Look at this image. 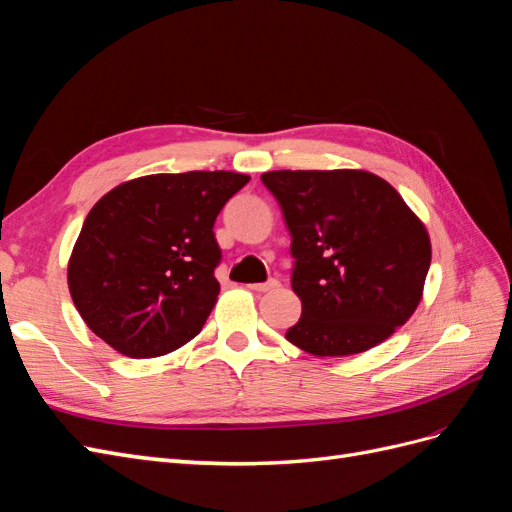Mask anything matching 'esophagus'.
<instances>
[{"mask_svg":"<svg viewBox=\"0 0 512 512\" xmlns=\"http://www.w3.org/2000/svg\"><path fill=\"white\" fill-rule=\"evenodd\" d=\"M250 288L256 290V292H269V290H277V288H280V282L273 280V277H271V280L262 282V284H252Z\"/></svg>","mask_w":512,"mask_h":512,"instance_id":"obj_1","label":"esophagus"}]
</instances>
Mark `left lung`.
I'll return each instance as SVG.
<instances>
[{
	"label": "left lung",
	"mask_w": 512,
	"mask_h": 512,
	"mask_svg": "<svg viewBox=\"0 0 512 512\" xmlns=\"http://www.w3.org/2000/svg\"><path fill=\"white\" fill-rule=\"evenodd\" d=\"M301 299L290 344L314 356L359 354L391 337L421 301L431 265L425 226L384 179L365 170H271Z\"/></svg>",
	"instance_id": "1"
}]
</instances>
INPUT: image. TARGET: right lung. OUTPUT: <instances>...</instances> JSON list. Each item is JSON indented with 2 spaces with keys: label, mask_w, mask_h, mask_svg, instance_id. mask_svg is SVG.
I'll return each instance as SVG.
<instances>
[{
  "label": "right lung",
  "mask_w": 512,
  "mask_h": 512,
  "mask_svg": "<svg viewBox=\"0 0 512 512\" xmlns=\"http://www.w3.org/2000/svg\"><path fill=\"white\" fill-rule=\"evenodd\" d=\"M250 181L228 170L149 175L89 211L68 265L79 314L108 346L151 359L188 344L218 301L213 224Z\"/></svg>",
  "instance_id": "right-lung-1"
}]
</instances>
